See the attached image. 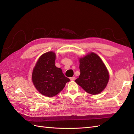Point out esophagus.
I'll use <instances>...</instances> for the list:
<instances>
[{"instance_id":"esophagus-1","label":"esophagus","mask_w":134,"mask_h":134,"mask_svg":"<svg viewBox=\"0 0 134 134\" xmlns=\"http://www.w3.org/2000/svg\"><path fill=\"white\" fill-rule=\"evenodd\" d=\"M71 80H75V77H71L70 78Z\"/></svg>"}]
</instances>
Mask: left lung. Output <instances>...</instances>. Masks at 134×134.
I'll use <instances>...</instances> for the list:
<instances>
[{
  "label": "left lung",
  "mask_w": 134,
  "mask_h": 134,
  "mask_svg": "<svg viewBox=\"0 0 134 134\" xmlns=\"http://www.w3.org/2000/svg\"><path fill=\"white\" fill-rule=\"evenodd\" d=\"M79 62L80 74L75 82L93 95L104 90L108 82L109 73L101 59L92 52L80 59Z\"/></svg>",
  "instance_id": "left-lung-1"
}]
</instances>
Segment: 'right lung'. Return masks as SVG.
Here are the masks:
<instances>
[{
  "instance_id": "1",
  "label": "right lung",
  "mask_w": 134,
  "mask_h": 134,
  "mask_svg": "<svg viewBox=\"0 0 134 134\" xmlns=\"http://www.w3.org/2000/svg\"><path fill=\"white\" fill-rule=\"evenodd\" d=\"M56 56L48 52L40 56L32 72V82L42 94L54 97L62 91L70 80L65 76L60 68L55 66Z\"/></svg>"
}]
</instances>
